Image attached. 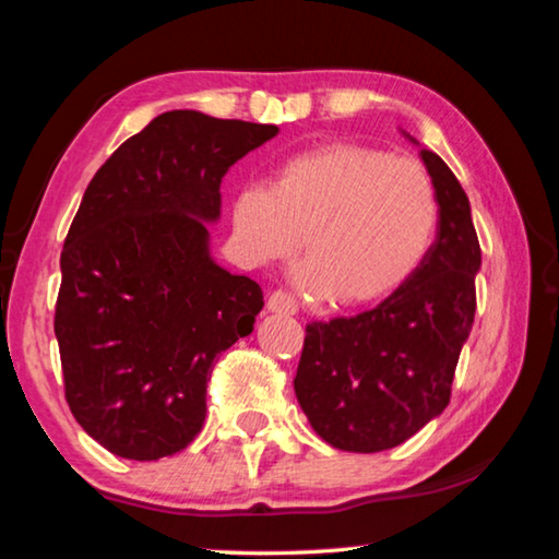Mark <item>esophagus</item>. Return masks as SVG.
<instances>
[{"instance_id": "1", "label": "esophagus", "mask_w": 559, "mask_h": 559, "mask_svg": "<svg viewBox=\"0 0 559 559\" xmlns=\"http://www.w3.org/2000/svg\"><path fill=\"white\" fill-rule=\"evenodd\" d=\"M269 313H281V316H296L298 313V300L286 293L283 288L271 290L266 300Z\"/></svg>"}]
</instances>
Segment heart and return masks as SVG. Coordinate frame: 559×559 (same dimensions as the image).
Returning <instances> with one entry per match:
<instances>
[{
  "label": "heart",
  "mask_w": 559,
  "mask_h": 559,
  "mask_svg": "<svg viewBox=\"0 0 559 559\" xmlns=\"http://www.w3.org/2000/svg\"><path fill=\"white\" fill-rule=\"evenodd\" d=\"M439 229L431 177L384 150L328 143L281 159L269 185H243L231 200V231L257 263L300 246V286L337 306L390 296L421 266Z\"/></svg>",
  "instance_id": "heart-1"
}]
</instances>
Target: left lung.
<instances>
[{
  "instance_id": "left-lung-1",
  "label": "left lung",
  "mask_w": 559,
  "mask_h": 559,
  "mask_svg": "<svg viewBox=\"0 0 559 559\" xmlns=\"http://www.w3.org/2000/svg\"><path fill=\"white\" fill-rule=\"evenodd\" d=\"M419 155L439 200L427 259L377 308L306 325L293 386L318 437L343 451L394 449L447 409L476 316L480 246L468 197L437 153Z\"/></svg>"
}]
</instances>
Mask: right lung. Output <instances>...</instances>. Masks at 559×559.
I'll list each match as a JSON object with an SVG mask.
<instances>
[{
  "instance_id": "1",
  "label": "right lung",
  "mask_w": 559,
  "mask_h": 559,
  "mask_svg": "<svg viewBox=\"0 0 559 559\" xmlns=\"http://www.w3.org/2000/svg\"><path fill=\"white\" fill-rule=\"evenodd\" d=\"M276 126L169 110L128 138L83 194L61 251L66 402L120 459L157 461L202 431L214 359L263 308L210 253L222 177Z\"/></svg>"
}]
</instances>
